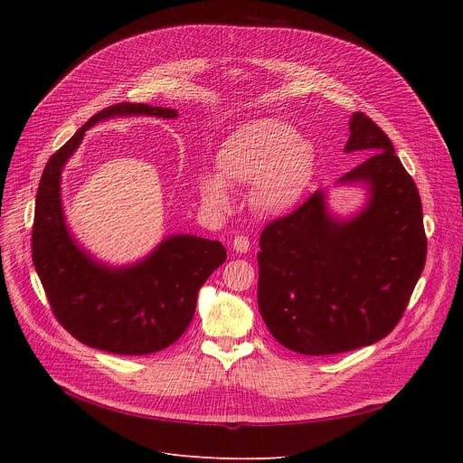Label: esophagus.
<instances>
[{"label":"esophagus","mask_w":463,"mask_h":463,"mask_svg":"<svg viewBox=\"0 0 463 463\" xmlns=\"http://www.w3.org/2000/svg\"><path fill=\"white\" fill-rule=\"evenodd\" d=\"M232 250L236 253H248L250 251V238L248 236H236L232 240Z\"/></svg>","instance_id":"1"}]
</instances>
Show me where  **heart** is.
I'll use <instances>...</instances> for the list:
<instances>
[{
    "label": "heart",
    "mask_w": 463,
    "mask_h": 463,
    "mask_svg": "<svg viewBox=\"0 0 463 463\" xmlns=\"http://www.w3.org/2000/svg\"><path fill=\"white\" fill-rule=\"evenodd\" d=\"M315 152L307 138L279 119H255L236 129L215 154L217 175H203L197 182L206 208H231L229 189L251 185L250 203L266 217L293 210L313 175Z\"/></svg>",
    "instance_id": "heart-1"
}]
</instances>
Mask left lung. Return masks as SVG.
<instances>
[{"label":"left lung","instance_id":"8db88e82","mask_svg":"<svg viewBox=\"0 0 463 463\" xmlns=\"http://www.w3.org/2000/svg\"><path fill=\"white\" fill-rule=\"evenodd\" d=\"M345 152L364 159L339 184H362L368 203L351 219L328 212L315 191L260 234L257 302L278 342L323 356L372 345L391 334L426 262L419 189L384 131L364 112L349 121Z\"/></svg>","mask_w":463,"mask_h":463}]
</instances>
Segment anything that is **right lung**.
Instances as JSON below:
<instances>
[{
  "label": "right lung",
  "mask_w": 463,
  "mask_h": 463,
  "mask_svg": "<svg viewBox=\"0 0 463 463\" xmlns=\"http://www.w3.org/2000/svg\"><path fill=\"white\" fill-rule=\"evenodd\" d=\"M118 116L173 119L178 110L119 103L91 116L43 170L32 257L52 313L72 337L107 353L140 356L166 349L187 330L199 288L227 251L222 241L175 234L142 260L114 269L77 244L63 215L61 170L91 126Z\"/></svg>",
  "instance_id": "1"
}]
</instances>
